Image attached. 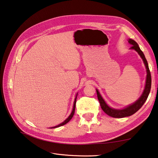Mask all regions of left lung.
I'll list each match as a JSON object with an SVG mask.
<instances>
[{
	"label": "left lung",
	"instance_id": "1",
	"mask_svg": "<svg viewBox=\"0 0 158 158\" xmlns=\"http://www.w3.org/2000/svg\"><path fill=\"white\" fill-rule=\"evenodd\" d=\"M129 44H131L132 46L131 48L134 49L135 51H136L138 54L140 55L141 58L143 59V60L145 66H146L147 69V79H146V84H145V88L144 89V92L143 94H142L141 97L138 101L135 102L134 103H133L131 106L127 107L125 109L123 110H115L113 109V108H111L106 104V102L103 99V98L101 97V94L99 92L97 89V97L98 100L100 103V106L102 108V110H103V112L107 114L108 116H112L113 118H124V117L131 116L133 114H135V112L140 109L141 107L143 106V104L145 103V101L147 99L148 96L149 94V92L151 90V73L149 69V65H148L147 61L145 58L143 52L140 50V47L138 46V44L135 42L134 40L132 39H129Z\"/></svg>",
	"mask_w": 158,
	"mask_h": 158
}]
</instances>
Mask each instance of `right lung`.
Segmentation results:
<instances>
[{
	"mask_svg": "<svg viewBox=\"0 0 158 158\" xmlns=\"http://www.w3.org/2000/svg\"><path fill=\"white\" fill-rule=\"evenodd\" d=\"M76 100H77V97H76V98H75V102H74V106H73V111H72V112H71L70 115L69 116V118H68L66 120H65L63 123H61V124L58 125L57 126L53 127H52V128H56V127H60V126H62V125H64L65 124H66L67 123H69V122L70 121V120H71V118H73V115H74V114H75V105H76Z\"/></svg>",
	"mask_w": 158,
	"mask_h": 158,
	"instance_id": "1",
	"label": "right lung"
}]
</instances>
